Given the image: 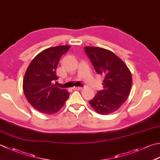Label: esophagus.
<instances>
[{"instance_id":"esophagus-1","label":"esophagus","mask_w":160,"mask_h":160,"mask_svg":"<svg viewBox=\"0 0 160 160\" xmlns=\"http://www.w3.org/2000/svg\"><path fill=\"white\" fill-rule=\"evenodd\" d=\"M73 89H75V90H81V89H82V87H74Z\"/></svg>"}]
</instances>
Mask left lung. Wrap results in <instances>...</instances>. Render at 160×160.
Here are the masks:
<instances>
[{
	"instance_id": "obj_1",
	"label": "left lung",
	"mask_w": 160,
	"mask_h": 160,
	"mask_svg": "<svg viewBox=\"0 0 160 160\" xmlns=\"http://www.w3.org/2000/svg\"><path fill=\"white\" fill-rule=\"evenodd\" d=\"M84 51L96 73L104 77L103 90L98 91L89 104L98 114H111L121 108L129 96L132 75L126 64L109 50L86 46Z\"/></svg>"
}]
</instances>
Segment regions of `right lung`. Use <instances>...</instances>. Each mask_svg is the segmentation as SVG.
Wrapping results in <instances>:
<instances>
[{"mask_svg":"<svg viewBox=\"0 0 160 160\" xmlns=\"http://www.w3.org/2000/svg\"><path fill=\"white\" fill-rule=\"evenodd\" d=\"M70 46H58L39 53L28 67L24 76L23 89L28 101L37 111L52 114L63 107L70 93L55 87L56 69L61 56Z\"/></svg>","mask_w":160,"mask_h":160,"instance_id":"1","label":"right lung"}]
</instances>
